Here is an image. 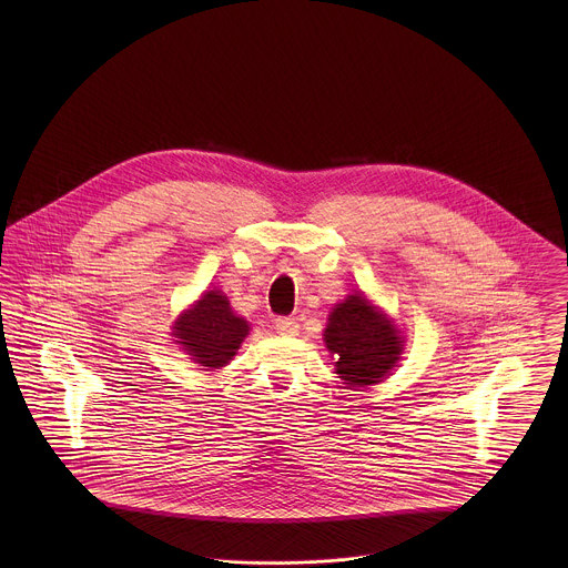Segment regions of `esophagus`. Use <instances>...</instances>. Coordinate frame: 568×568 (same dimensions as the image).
Listing matches in <instances>:
<instances>
[{
    "instance_id": "esophagus-1",
    "label": "esophagus",
    "mask_w": 568,
    "mask_h": 568,
    "mask_svg": "<svg viewBox=\"0 0 568 568\" xmlns=\"http://www.w3.org/2000/svg\"><path fill=\"white\" fill-rule=\"evenodd\" d=\"M275 329L284 336H295L300 332V324L293 317H280V320H275Z\"/></svg>"
}]
</instances>
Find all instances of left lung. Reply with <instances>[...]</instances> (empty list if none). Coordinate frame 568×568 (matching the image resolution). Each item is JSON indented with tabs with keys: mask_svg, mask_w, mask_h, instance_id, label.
Segmentation results:
<instances>
[{
	"mask_svg": "<svg viewBox=\"0 0 568 568\" xmlns=\"http://www.w3.org/2000/svg\"><path fill=\"white\" fill-rule=\"evenodd\" d=\"M324 338L334 354L336 374L349 387L381 383L403 352L396 327L358 293L332 311Z\"/></svg>",
	"mask_w": 568,
	"mask_h": 568,
	"instance_id": "8db88e82",
	"label": "left lung"
}]
</instances>
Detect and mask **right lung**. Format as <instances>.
<instances>
[{
    "label": "right lung",
    "instance_id": "1",
    "mask_svg": "<svg viewBox=\"0 0 568 568\" xmlns=\"http://www.w3.org/2000/svg\"><path fill=\"white\" fill-rule=\"evenodd\" d=\"M194 363L219 369L232 361L248 334V324L234 315L227 297L221 291L205 293L192 311L179 317L172 332Z\"/></svg>",
    "mask_w": 568,
    "mask_h": 568
}]
</instances>
